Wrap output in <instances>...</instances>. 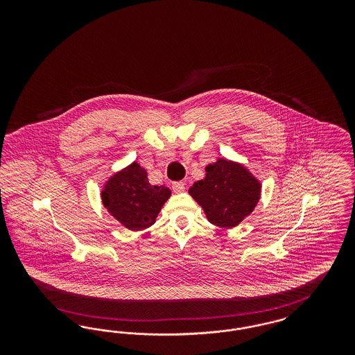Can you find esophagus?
<instances>
[{
	"label": "esophagus",
	"mask_w": 355,
	"mask_h": 355,
	"mask_svg": "<svg viewBox=\"0 0 355 355\" xmlns=\"http://www.w3.org/2000/svg\"><path fill=\"white\" fill-rule=\"evenodd\" d=\"M171 187L175 193H182L185 190V184L182 181H175L171 184Z\"/></svg>",
	"instance_id": "34e87169"
}]
</instances>
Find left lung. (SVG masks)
<instances>
[{
	"label": "left lung",
	"instance_id": "1",
	"mask_svg": "<svg viewBox=\"0 0 355 355\" xmlns=\"http://www.w3.org/2000/svg\"><path fill=\"white\" fill-rule=\"evenodd\" d=\"M206 177L189 189L209 222L232 229L248 217L261 196V184L243 165L220 158L206 166Z\"/></svg>",
	"mask_w": 355,
	"mask_h": 355
}]
</instances>
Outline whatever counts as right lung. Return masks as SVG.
Here are the masks:
<instances>
[{
	"mask_svg": "<svg viewBox=\"0 0 355 355\" xmlns=\"http://www.w3.org/2000/svg\"><path fill=\"white\" fill-rule=\"evenodd\" d=\"M170 194L166 186L150 185L146 170L133 162L109 178L101 197L103 206L116 220L138 232L152 226Z\"/></svg>",
	"mask_w": 355,
	"mask_h": 355,
	"instance_id": "1",
	"label": "right lung"
}]
</instances>
